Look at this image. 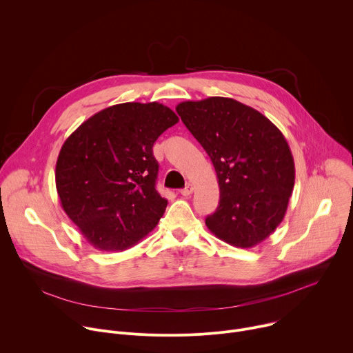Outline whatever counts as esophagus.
<instances>
[{"label":"esophagus","instance_id":"obj_1","mask_svg":"<svg viewBox=\"0 0 353 353\" xmlns=\"http://www.w3.org/2000/svg\"><path fill=\"white\" fill-rule=\"evenodd\" d=\"M180 194H181L183 196L191 195V194H192V185H191V184H187L183 190H180Z\"/></svg>","mask_w":353,"mask_h":353}]
</instances>
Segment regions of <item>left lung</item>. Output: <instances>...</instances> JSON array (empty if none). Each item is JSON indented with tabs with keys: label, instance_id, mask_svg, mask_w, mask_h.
Here are the masks:
<instances>
[{
	"label": "left lung",
	"instance_id": "1",
	"mask_svg": "<svg viewBox=\"0 0 353 353\" xmlns=\"http://www.w3.org/2000/svg\"><path fill=\"white\" fill-rule=\"evenodd\" d=\"M176 112L216 172L219 205L207 216V228L230 245H257L282 222L294 185L283 134L259 110L230 97L187 100Z\"/></svg>",
	"mask_w": 353,
	"mask_h": 353
}]
</instances>
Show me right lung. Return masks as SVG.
Instances as JSON below:
<instances>
[{"instance_id": "add662e5", "label": "right lung", "mask_w": 353, "mask_h": 353, "mask_svg": "<svg viewBox=\"0 0 353 353\" xmlns=\"http://www.w3.org/2000/svg\"><path fill=\"white\" fill-rule=\"evenodd\" d=\"M177 121L158 102L120 103L89 117L63 143L56 165L60 203L94 248L124 251L163 216L168 199L155 188L152 146Z\"/></svg>"}]
</instances>
